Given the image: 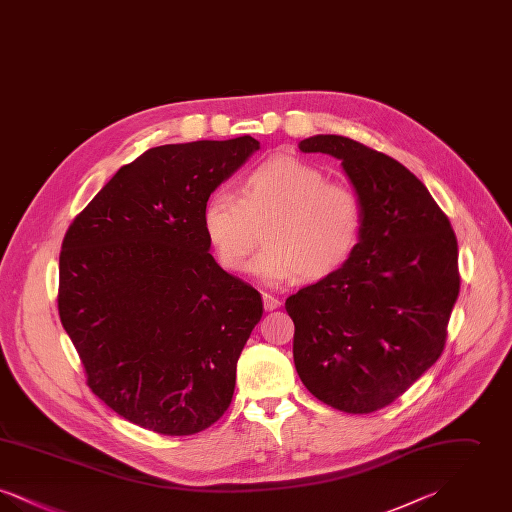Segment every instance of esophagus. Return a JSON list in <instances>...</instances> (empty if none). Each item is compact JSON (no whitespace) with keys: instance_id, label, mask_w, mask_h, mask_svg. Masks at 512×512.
<instances>
[{"instance_id":"obj_1","label":"esophagus","mask_w":512,"mask_h":512,"mask_svg":"<svg viewBox=\"0 0 512 512\" xmlns=\"http://www.w3.org/2000/svg\"><path fill=\"white\" fill-rule=\"evenodd\" d=\"M263 303H265V309L267 311H274V309H278L282 303H280V299L278 297H274L272 293H263Z\"/></svg>"}]
</instances>
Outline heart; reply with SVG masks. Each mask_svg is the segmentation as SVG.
<instances>
[{
  "label": "heart",
  "instance_id": "1",
  "mask_svg": "<svg viewBox=\"0 0 512 512\" xmlns=\"http://www.w3.org/2000/svg\"><path fill=\"white\" fill-rule=\"evenodd\" d=\"M363 228V203L343 182L326 180L317 165L274 155L247 172L240 197L217 192L203 209V230L220 267L242 272L251 263L268 284L320 280L349 259Z\"/></svg>",
  "mask_w": 512,
  "mask_h": 512
}]
</instances>
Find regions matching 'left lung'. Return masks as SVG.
I'll return each mask as SVG.
<instances>
[{
    "mask_svg": "<svg viewBox=\"0 0 512 512\" xmlns=\"http://www.w3.org/2000/svg\"><path fill=\"white\" fill-rule=\"evenodd\" d=\"M299 149L340 159L361 197L363 228L336 272L286 299L293 363L318 401L374 413L443 353L461 290L457 238L426 186L390 155L334 134Z\"/></svg>",
    "mask_w": 512,
    "mask_h": 512,
    "instance_id": "left-lung-1",
    "label": "left lung"
}]
</instances>
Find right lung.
<instances>
[{
  "instance_id": "right-lung-1",
  "label": "right lung",
  "mask_w": 512,
  "mask_h": 512,
  "mask_svg": "<svg viewBox=\"0 0 512 512\" xmlns=\"http://www.w3.org/2000/svg\"><path fill=\"white\" fill-rule=\"evenodd\" d=\"M251 136L151 147L69 226L57 307L86 384L122 418L192 436L230 407L261 293L209 253L203 209Z\"/></svg>"
}]
</instances>
